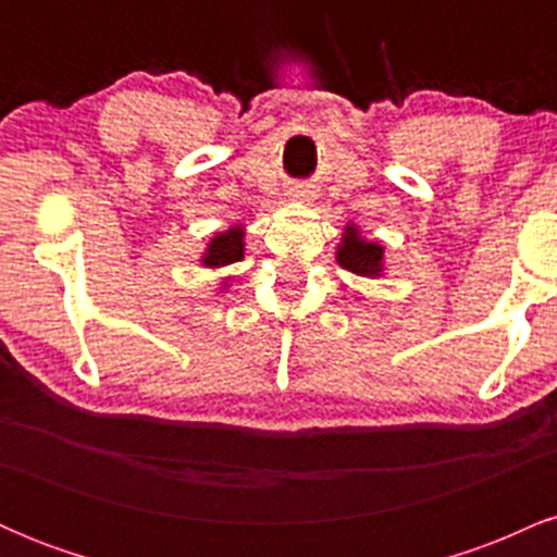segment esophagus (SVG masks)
I'll return each instance as SVG.
<instances>
[{"instance_id": "esophagus-1", "label": "esophagus", "mask_w": 557, "mask_h": 557, "mask_svg": "<svg viewBox=\"0 0 557 557\" xmlns=\"http://www.w3.org/2000/svg\"><path fill=\"white\" fill-rule=\"evenodd\" d=\"M296 196H306V190H298V194Z\"/></svg>"}]
</instances>
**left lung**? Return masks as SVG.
Segmentation results:
<instances>
[{"mask_svg":"<svg viewBox=\"0 0 557 557\" xmlns=\"http://www.w3.org/2000/svg\"><path fill=\"white\" fill-rule=\"evenodd\" d=\"M337 261L348 272L361 274V277H372L382 270V246L376 243H367L356 235L354 227L345 230L343 246L337 248Z\"/></svg>","mask_w":557,"mask_h":557,"instance_id":"8db88e82","label":"left lung"}]
</instances>
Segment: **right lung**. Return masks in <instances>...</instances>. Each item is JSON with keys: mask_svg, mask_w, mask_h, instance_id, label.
<instances>
[{"mask_svg": "<svg viewBox=\"0 0 557 557\" xmlns=\"http://www.w3.org/2000/svg\"><path fill=\"white\" fill-rule=\"evenodd\" d=\"M240 259H243V233L238 227H233L227 230V233H220L212 243H209V251L207 257H203V264L227 267Z\"/></svg>", "mask_w": 557, "mask_h": 557, "instance_id": "right-lung-1", "label": "right lung"}]
</instances>
